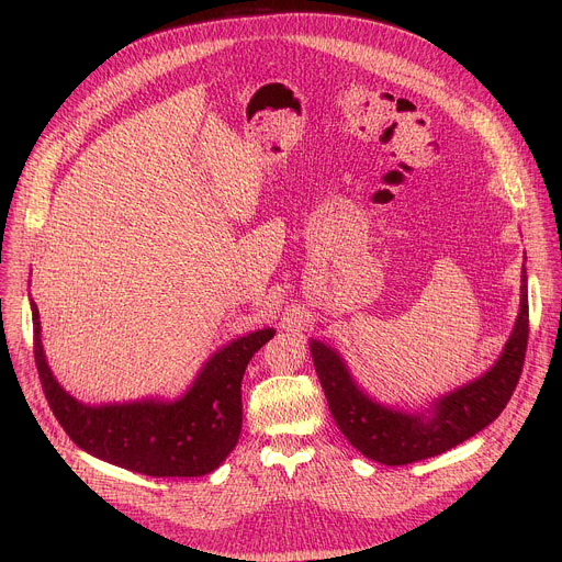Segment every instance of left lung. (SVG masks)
<instances>
[{"mask_svg": "<svg viewBox=\"0 0 562 562\" xmlns=\"http://www.w3.org/2000/svg\"><path fill=\"white\" fill-rule=\"evenodd\" d=\"M520 282V313L494 367L436 397L420 412L380 405L360 389L336 349L311 340L315 373L325 389L331 416L347 440L369 460L397 467L445 453L494 423L520 380L527 351L529 302L525 267Z\"/></svg>", "mask_w": 562, "mask_h": 562, "instance_id": "obj_1", "label": "left lung"}]
</instances>
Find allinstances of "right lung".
I'll list each match as a JSON object with an SVG mask.
<instances>
[{"instance_id": "1", "label": "right lung", "mask_w": 562, "mask_h": 562, "mask_svg": "<svg viewBox=\"0 0 562 562\" xmlns=\"http://www.w3.org/2000/svg\"><path fill=\"white\" fill-rule=\"evenodd\" d=\"M33 311V351L48 405L68 438L87 453L155 477H198L215 471L243 429V375L276 331L258 329L215 351L178 400L85 405L55 380Z\"/></svg>"}]
</instances>
